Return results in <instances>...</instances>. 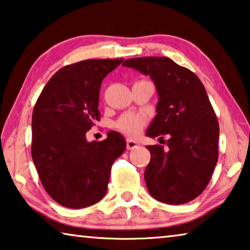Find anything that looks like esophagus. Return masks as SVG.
Wrapping results in <instances>:
<instances>
[{
    "instance_id": "obj_1",
    "label": "esophagus",
    "mask_w": 250,
    "mask_h": 250,
    "mask_svg": "<svg viewBox=\"0 0 250 250\" xmlns=\"http://www.w3.org/2000/svg\"><path fill=\"white\" fill-rule=\"evenodd\" d=\"M138 144L136 141H133L131 139H126V149L128 150H132L134 148H137Z\"/></svg>"
}]
</instances>
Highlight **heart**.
<instances>
[{
	"label": "heart",
	"mask_w": 250,
	"mask_h": 250,
	"mask_svg": "<svg viewBox=\"0 0 250 250\" xmlns=\"http://www.w3.org/2000/svg\"><path fill=\"white\" fill-rule=\"evenodd\" d=\"M146 124V118L136 113H125L119 118L116 126L122 132L131 137H136L140 133Z\"/></svg>",
	"instance_id": "1"
}]
</instances>
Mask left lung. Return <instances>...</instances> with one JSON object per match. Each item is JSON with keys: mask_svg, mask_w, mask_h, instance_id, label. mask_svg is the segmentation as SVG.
<instances>
[{"mask_svg": "<svg viewBox=\"0 0 250 250\" xmlns=\"http://www.w3.org/2000/svg\"><path fill=\"white\" fill-rule=\"evenodd\" d=\"M122 65L150 75L156 84L157 114L146 136L169 134L168 149L146 146L151 153L145 171L148 191L168 205L189 203L207 187L218 161L219 125L205 86L166 57L128 59Z\"/></svg>", "mask_w": 250, "mask_h": 250, "instance_id": "left-lung-1", "label": "left lung"}]
</instances>
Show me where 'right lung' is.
Wrapping results in <instances>:
<instances>
[{
    "label": "right lung",
    "instance_id": "1",
    "mask_svg": "<svg viewBox=\"0 0 250 250\" xmlns=\"http://www.w3.org/2000/svg\"><path fill=\"white\" fill-rule=\"evenodd\" d=\"M124 59H93L63 66L38 99L32 114V159L45 191L58 204L85 208L105 196L113 161L125 140L110 131L102 141L85 133L100 120L104 79Z\"/></svg>",
    "mask_w": 250,
    "mask_h": 250
}]
</instances>
